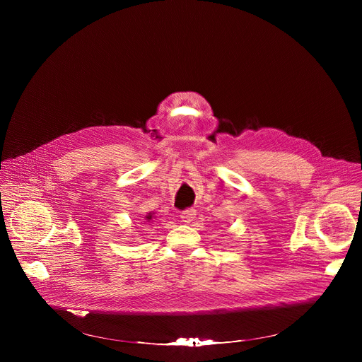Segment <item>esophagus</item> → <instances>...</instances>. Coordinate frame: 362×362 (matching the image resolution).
Listing matches in <instances>:
<instances>
[{
    "instance_id": "esophagus-1",
    "label": "esophagus",
    "mask_w": 362,
    "mask_h": 362,
    "mask_svg": "<svg viewBox=\"0 0 362 362\" xmlns=\"http://www.w3.org/2000/svg\"><path fill=\"white\" fill-rule=\"evenodd\" d=\"M194 216H196V211H194V209H186V211H183V212L180 214L182 221L186 222V223H190V222L194 219Z\"/></svg>"
}]
</instances>
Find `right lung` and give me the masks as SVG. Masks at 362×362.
Wrapping results in <instances>:
<instances>
[{
  "label": "right lung",
  "mask_w": 362,
  "mask_h": 362,
  "mask_svg": "<svg viewBox=\"0 0 362 362\" xmlns=\"http://www.w3.org/2000/svg\"><path fill=\"white\" fill-rule=\"evenodd\" d=\"M146 219H147V221H150V219H151V214H148V215L146 216Z\"/></svg>",
  "instance_id": "obj_1"
}]
</instances>
